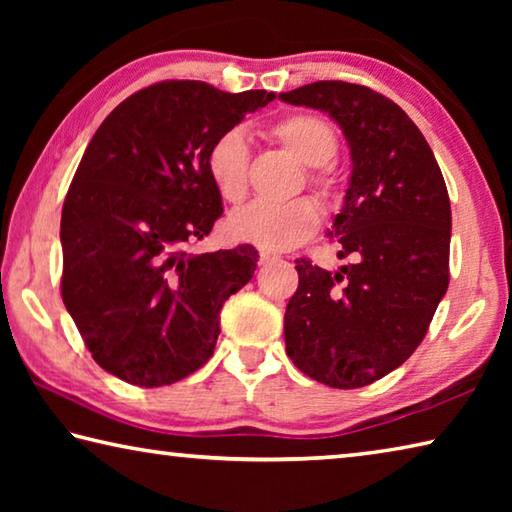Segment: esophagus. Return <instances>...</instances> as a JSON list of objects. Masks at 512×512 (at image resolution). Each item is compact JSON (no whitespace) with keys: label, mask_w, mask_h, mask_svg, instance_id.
Here are the masks:
<instances>
[{"label":"esophagus","mask_w":512,"mask_h":512,"mask_svg":"<svg viewBox=\"0 0 512 512\" xmlns=\"http://www.w3.org/2000/svg\"><path fill=\"white\" fill-rule=\"evenodd\" d=\"M273 259H277V255L271 253V250H259V264H268Z\"/></svg>","instance_id":"esophagus-1"}]
</instances>
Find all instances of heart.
Listing matches in <instances>:
<instances>
[{"instance_id":"heart-1","label":"heart","mask_w":512,"mask_h":512,"mask_svg":"<svg viewBox=\"0 0 512 512\" xmlns=\"http://www.w3.org/2000/svg\"><path fill=\"white\" fill-rule=\"evenodd\" d=\"M273 142L284 146L300 162L311 167V183L320 194H332L334 176L327 162L339 151V137L325 119L296 112L273 121L266 128ZM248 142L241 131H225L210 144L205 155L207 176L225 203H241L248 194ZM320 207L311 198L289 203L255 201L241 207L228 219V232L235 241L264 250H287L307 241L320 225Z\"/></svg>"}]
</instances>
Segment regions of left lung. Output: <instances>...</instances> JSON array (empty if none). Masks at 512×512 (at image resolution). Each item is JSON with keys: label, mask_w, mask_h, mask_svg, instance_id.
<instances>
[{"label": "left lung", "mask_w": 512, "mask_h": 512, "mask_svg": "<svg viewBox=\"0 0 512 512\" xmlns=\"http://www.w3.org/2000/svg\"><path fill=\"white\" fill-rule=\"evenodd\" d=\"M280 99L327 112L352 158L327 232L350 264L332 273L296 259L287 354L325 386H368L411 357L447 291L452 207L443 173L409 115L366 85L318 81Z\"/></svg>", "instance_id": "1"}]
</instances>
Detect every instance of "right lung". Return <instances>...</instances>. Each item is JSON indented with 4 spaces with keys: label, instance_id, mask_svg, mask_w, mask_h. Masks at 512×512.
Masks as SVG:
<instances>
[{
    "label": "right lung",
    "instance_id": "add662e5",
    "mask_svg": "<svg viewBox=\"0 0 512 512\" xmlns=\"http://www.w3.org/2000/svg\"><path fill=\"white\" fill-rule=\"evenodd\" d=\"M273 99L162 81L121 101L94 133L60 219V293L110 375L169 386L214 354L223 302L253 277L257 250H185L223 214L205 155Z\"/></svg>",
    "mask_w": 512,
    "mask_h": 512
}]
</instances>
